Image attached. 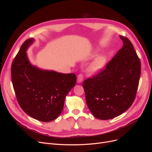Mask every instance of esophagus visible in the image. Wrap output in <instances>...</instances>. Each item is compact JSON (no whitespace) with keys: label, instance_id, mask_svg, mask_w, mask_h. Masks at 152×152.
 I'll return each instance as SVG.
<instances>
[{"label":"esophagus","instance_id":"esophagus-1","mask_svg":"<svg viewBox=\"0 0 152 152\" xmlns=\"http://www.w3.org/2000/svg\"><path fill=\"white\" fill-rule=\"evenodd\" d=\"M83 81V75L82 74H79L77 76V83L78 84H80Z\"/></svg>","mask_w":152,"mask_h":152}]
</instances>
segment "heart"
I'll return each mask as SVG.
<instances>
[{"instance_id": "heart-1", "label": "heart", "mask_w": 152, "mask_h": 152, "mask_svg": "<svg viewBox=\"0 0 152 152\" xmlns=\"http://www.w3.org/2000/svg\"><path fill=\"white\" fill-rule=\"evenodd\" d=\"M95 52L94 53H96ZM107 62V57L106 55H100L95 58L87 66V72L91 75L99 74L105 68Z\"/></svg>"}]
</instances>
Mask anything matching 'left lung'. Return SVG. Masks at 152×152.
<instances>
[{
	"label": "left lung",
	"mask_w": 152,
	"mask_h": 152,
	"mask_svg": "<svg viewBox=\"0 0 152 152\" xmlns=\"http://www.w3.org/2000/svg\"><path fill=\"white\" fill-rule=\"evenodd\" d=\"M123 46L105 69L83 83L87 105L97 119L118 116L134 101L140 77V61L129 40L119 36Z\"/></svg>",
	"instance_id": "obj_1"
}]
</instances>
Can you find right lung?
<instances>
[{
  "label": "right lung",
  "instance_id": "right-lung-1",
  "mask_svg": "<svg viewBox=\"0 0 152 152\" xmlns=\"http://www.w3.org/2000/svg\"><path fill=\"white\" fill-rule=\"evenodd\" d=\"M34 41V38L27 39L13 61L12 84L22 110L39 121L50 122L61 113L66 96L76 84V76L31 64L26 51Z\"/></svg>",
  "mask_w": 152,
  "mask_h": 152
}]
</instances>
